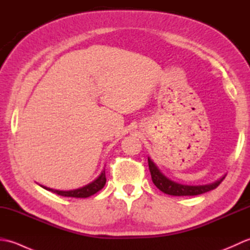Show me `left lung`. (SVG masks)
Returning a JSON list of instances; mask_svg holds the SVG:
<instances>
[{"label":"left lung","instance_id":"8db88e82","mask_svg":"<svg viewBox=\"0 0 250 250\" xmlns=\"http://www.w3.org/2000/svg\"><path fill=\"white\" fill-rule=\"evenodd\" d=\"M148 166H149L152 183L156 185V187L159 190H161L162 192L169 195H176V196L198 195V194L208 192V191L218 187L222 180H224L226 177V176L221 177L220 179L217 180V182L213 184H208V185L187 186V185L175 183L173 180L168 179L167 176H164L156 164L151 161V159L149 157H148Z\"/></svg>","mask_w":250,"mask_h":250}]
</instances>
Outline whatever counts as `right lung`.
<instances>
[{
  "mask_svg": "<svg viewBox=\"0 0 250 250\" xmlns=\"http://www.w3.org/2000/svg\"><path fill=\"white\" fill-rule=\"evenodd\" d=\"M106 183V177H105V168L99 175V177L93 180L92 183H90L86 186H83L82 188H78L75 190H68V191H62V190H55L51 188H47L45 186H42L44 189L51 191V192L57 193L58 195L62 196H70V198H88V196H91L94 193H97L98 191L102 189Z\"/></svg>",
  "mask_w": 250,
  "mask_h": 250,
  "instance_id": "1",
  "label": "right lung"
}]
</instances>
